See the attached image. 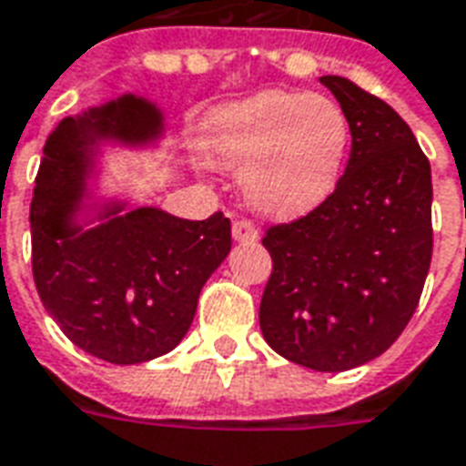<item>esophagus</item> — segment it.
<instances>
[{
  "mask_svg": "<svg viewBox=\"0 0 466 466\" xmlns=\"http://www.w3.org/2000/svg\"><path fill=\"white\" fill-rule=\"evenodd\" d=\"M232 237L234 242H257L259 239V229L251 222H247V219H237L232 224Z\"/></svg>",
  "mask_w": 466,
  "mask_h": 466,
  "instance_id": "obj_1",
  "label": "esophagus"
}]
</instances>
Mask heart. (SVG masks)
Wrapping results in <instances>:
<instances>
[{
  "label": "heart",
  "instance_id": "obj_1",
  "mask_svg": "<svg viewBox=\"0 0 466 466\" xmlns=\"http://www.w3.org/2000/svg\"><path fill=\"white\" fill-rule=\"evenodd\" d=\"M198 147L212 165L239 170L251 209L294 219L333 195L350 147V120L320 93L261 91L209 110Z\"/></svg>",
  "mask_w": 466,
  "mask_h": 466
}]
</instances>
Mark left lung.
I'll list each match as a JSON object with an SVG mask.
<instances>
[{
    "label": "left lung",
    "instance_id": "8db88e82",
    "mask_svg": "<svg viewBox=\"0 0 466 466\" xmlns=\"http://www.w3.org/2000/svg\"><path fill=\"white\" fill-rule=\"evenodd\" d=\"M350 120L333 195L261 244L274 268L259 306L279 356L319 373L373 360L417 309L432 259V172L405 120L340 76H323Z\"/></svg>",
    "mask_w": 466,
    "mask_h": 466
}]
</instances>
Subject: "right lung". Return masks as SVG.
Returning <instances> with one entry per match:
<instances>
[{"label": "right lung", "instance_id": "obj_1", "mask_svg": "<svg viewBox=\"0 0 466 466\" xmlns=\"http://www.w3.org/2000/svg\"><path fill=\"white\" fill-rule=\"evenodd\" d=\"M160 108L126 93L68 116L44 146L31 199V268L68 340L116 365L170 353L192 326L202 286L232 249L222 212L202 222L98 198L103 147H155Z\"/></svg>", "mask_w": 466, "mask_h": 466}]
</instances>
